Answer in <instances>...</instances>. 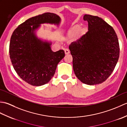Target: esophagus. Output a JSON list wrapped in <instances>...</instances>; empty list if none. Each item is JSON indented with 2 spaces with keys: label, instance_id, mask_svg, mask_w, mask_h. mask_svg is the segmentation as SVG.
Returning <instances> with one entry per match:
<instances>
[{
  "label": "esophagus",
  "instance_id": "esophagus-1",
  "mask_svg": "<svg viewBox=\"0 0 127 127\" xmlns=\"http://www.w3.org/2000/svg\"><path fill=\"white\" fill-rule=\"evenodd\" d=\"M64 51H65V53L66 54V55H68V54H69L70 53V51L69 49H68V48H66V49H65Z\"/></svg>",
  "mask_w": 127,
  "mask_h": 127
}]
</instances>
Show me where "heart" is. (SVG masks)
<instances>
[{
    "instance_id": "b5f03b06",
    "label": "heart",
    "mask_w": 127,
    "mask_h": 127,
    "mask_svg": "<svg viewBox=\"0 0 127 127\" xmlns=\"http://www.w3.org/2000/svg\"><path fill=\"white\" fill-rule=\"evenodd\" d=\"M80 27L79 26H76L71 29L70 31V33L71 34H76L80 31Z\"/></svg>"
}]
</instances>
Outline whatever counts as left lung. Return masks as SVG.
Listing matches in <instances>:
<instances>
[{"label": "left lung", "mask_w": 127, "mask_h": 127, "mask_svg": "<svg viewBox=\"0 0 127 127\" xmlns=\"http://www.w3.org/2000/svg\"><path fill=\"white\" fill-rule=\"evenodd\" d=\"M88 31L69 48L77 79L88 85L104 82L114 71L120 56V46L114 29L98 16L85 15Z\"/></svg>", "instance_id": "1"}]
</instances>
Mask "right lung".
I'll return each mask as SVG.
<instances>
[{
	"instance_id": "1",
	"label": "right lung",
	"mask_w": 127,
	"mask_h": 127,
	"mask_svg": "<svg viewBox=\"0 0 127 127\" xmlns=\"http://www.w3.org/2000/svg\"><path fill=\"white\" fill-rule=\"evenodd\" d=\"M60 22L57 15L46 12L28 19L13 31L9 46L11 61L18 76L29 84L40 86L48 83L65 56L63 50L53 52L52 42L42 41L35 34L41 24L58 25Z\"/></svg>"
}]
</instances>
